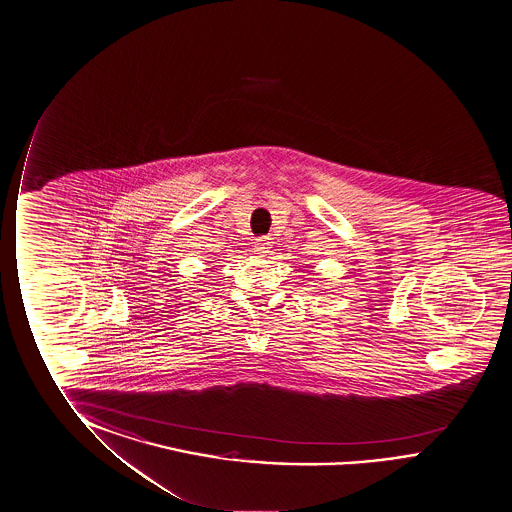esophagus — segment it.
Masks as SVG:
<instances>
[{
  "label": "esophagus",
  "mask_w": 512,
  "mask_h": 512,
  "mask_svg": "<svg viewBox=\"0 0 512 512\" xmlns=\"http://www.w3.org/2000/svg\"><path fill=\"white\" fill-rule=\"evenodd\" d=\"M270 238L268 237H261L254 242V251L258 252V254H267L268 249H270Z\"/></svg>",
  "instance_id": "obj_1"
}]
</instances>
